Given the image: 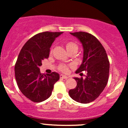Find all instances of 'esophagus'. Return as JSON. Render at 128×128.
<instances>
[{
	"instance_id": "obj_1",
	"label": "esophagus",
	"mask_w": 128,
	"mask_h": 128,
	"mask_svg": "<svg viewBox=\"0 0 128 128\" xmlns=\"http://www.w3.org/2000/svg\"><path fill=\"white\" fill-rule=\"evenodd\" d=\"M60 78H63V79H68V77H67V76H64V75H60Z\"/></svg>"
}]
</instances>
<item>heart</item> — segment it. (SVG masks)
<instances>
[{"label": "heart", "instance_id": "b5f03b06", "mask_svg": "<svg viewBox=\"0 0 128 128\" xmlns=\"http://www.w3.org/2000/svg\"><path fill=\"white\" fill-rule=\"evenodd\" d=\"M65 46L66 48L67 51L69 54L72 53V52H77L78 50V45L73 41H67L65 42ZM52 52V50L51 51V52ZM69 66L66 65V64H60L58 66V70L62 73L67 74L69 72Z\"/></svg>", "mask_w": 128, "mask_h": 128}]
</instances>
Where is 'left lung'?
<instances>
[{
  "label": "left lung",
  "mask_w": 128,
  "mask_h": 128,
  "mask_svg": "<svg viewBox=\"0 0 128 128\" xmlns=\"http://www.w3.org/2000/svg\"><path fill=\"white\" fill-rule=\"evenodd\" d=\"M82 44L84 57L76 73L87 71L86 78L75 77L77 86L69 91L70 97L81 104H88L104 91L109 77L110 62L105 50L97 38L84 32L70 33Z\"/></svg>",
  "instance_id": "obj_1"
}]
</instances>
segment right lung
Wrapping results in <instances>:
<instances>
[{"label":"right lung","mask_w":128,"mask_h":128,"mask_svg":"<svg viewBox=\"0 0 128 128\" xmlns=\"http://www.w3.org/2000/svg\"><path fill=\"white\" fill-rule=\"evenodd\" d=\"M62 33L45 32L35 34L24 44L18 56L15 65L16 84L21 92L33 102L48 98L59 79L56 72L46 75L40 72L39 68L42 60L48 58L52 42Z\"/></svg>","instance_id":"add662e5"}]
</instances>
